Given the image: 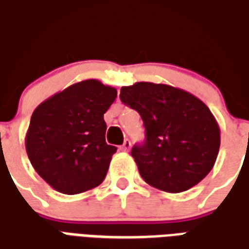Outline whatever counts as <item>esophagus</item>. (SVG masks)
<instances>
[{
	"instance_id": "1",
	"label": "esophagus",
	"mask_w": 249,
	"mask_h": 249,
	"mask_svg": "<svg viewBox=\"0 0 249 249\" xmlns=\"http://www.w3.org/2000/svg\"><path fill=\"white\" fill-rule=\"evenodd\" d=\"M130 145H132V144H130V141L126 139V140L124 141V144L120 146V149H121V151H124V152H128L130 149Z\"/></svg>"
}]
</instances>
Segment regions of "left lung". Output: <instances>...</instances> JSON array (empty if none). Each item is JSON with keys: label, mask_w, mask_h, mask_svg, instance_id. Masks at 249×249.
Returning <instances> with one entry per match:
<instances>
[{"label": "left lung", "mask_w": 249, "mask_h": 249, "mask_svg": "<svg viewBox=\"0 0 249 249\" xmlns=\"http://www.w3.org/2000/svg\"><path fill=\"white\" fill-rule=\"evenodd\" d=\"M120 98L140 113L145 141L132 148L141 178L169 193L188 191L213 168L220 128L205 104L183 89L153 82L123 87Z\"/></svg>", "instance_id": "1"}]
</instances>
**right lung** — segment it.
<instances>
[{"mask_svg": "<svg viewBox=\"0 0 249 249\" xmlns=\"http://www.w3.org/2000/svg\"><path fill=\"white\" fill-rule=\"evenodd\" d=\"M117 90L84 80L41 103L25 137L36 172L65 195L87 192L103 183L117 148L105 142L104 113Z\"/></svg>", "mask_w": 249, "mask_h": 249, "instance_id": "obj_1", "label": "right lung"}]
</instances>
